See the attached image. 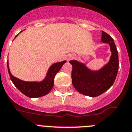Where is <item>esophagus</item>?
Masks as SVG:
<instances>
[{
  "label": "esophagus",
  "mask_w": 132,
  "mask_h": 132,
  "mask_svg": "<svg viewBox=\"0 0 132 132\" xmlns=\"http://www.w3.org/2000/svg\"><path fill=\"white\" fill-rule=\"evenodd\" d=\"M75 58V55L74 54H72V55H70L68 58V60H70L73 59V58Z\"/></svg>",
  "instance_id": "obj_1"
}]
</instances>
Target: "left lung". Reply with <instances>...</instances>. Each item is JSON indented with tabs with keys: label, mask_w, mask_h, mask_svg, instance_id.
<instances>
[{
	"label": "left lung",
	"mask_w": 132,
	"mask_h": 132,
	"mask_svg": "<svg viewBox=\"0 0 132 132\" xmlns=\"http://www.w3.org/2000/svg\"><path fill=\"white\" fill-rule=\"evenodd\" d=\"M101 40L108 43L112 51L110 60L101 70L91 71L82 63L76 60L70 61L72 65L73 86L80 93L90 97H96L107 91L113 85L118 71V53L114 39L106 32L102 31Z\"/></svg>",
	"instance_id": "8db88e82"
}]
</instances>
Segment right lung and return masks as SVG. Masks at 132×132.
I'll use <instances>...</instances> for the list:
<instances>
[{"instance_id":"add662e5","label":"right lung","mask_w":132,"mask_h":132,"mask_svg":"<svg viewBox=\"0 0 132 132\" xmlns=\"http://www.w3.org/2000/svg\"><path fill=\"white\" fill-rule=\"evenodd\" d=\"M17 36L18 34L16 36V37ZM65 62H66V60L53 64L49 68L46 78L40 82H25L19 80L16 78L14 77L11 74L9 70V63H7V67L9 76L12 83L18 90L27 97L38 98V97L45 96L52 90L54 86V79L55 76Z\"/></svg>"}]
</instances>
